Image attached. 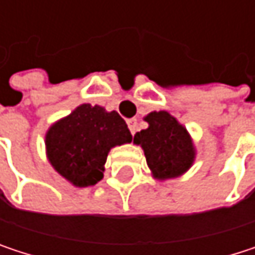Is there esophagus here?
<instances>
[{"label": "esophagus", "instance_id": "esophagus-1", "mask_svg": "<svg viewBox=\"0 0 255 255\" xmlns=\"http://www.w3.org/2000/svg\"><path fill=\"white\" fill-rule=\"evenodd\" d=\"M127 124L128 128H129V131H131V134H135V131H137V128H138L137 120H135V118H131V120H128Z\"/></svg>", "mask_w": 255, "mask_h": 255}]
</instances>
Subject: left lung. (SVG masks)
<instances>
[{
    "label": "left lung",
    "mask_w": 255,
    "mask_h": 255,
    "mask_svg": "<svg viewBox=\"0 0 255 255\" xmlns=\"http://www.w3.org/2000/svg\"><path fill=\"white\" fill-rule=\"evenodd\" d=\"M144 121L149 127L135 132L132 143L141 146L153 178L168 180L183 176L196 158L189 131L167 111L150 112Z\"/></svg>",
    "instance_id": "8db88e82"
}]
</instances>
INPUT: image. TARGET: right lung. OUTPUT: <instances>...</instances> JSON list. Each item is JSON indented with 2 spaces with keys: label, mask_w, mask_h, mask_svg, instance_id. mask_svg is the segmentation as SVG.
<instances>
[{
  "label": "right lung",
  "mask_w": 255,
  "mask_h": 255,
  "mask_svg": "<svg viewBox=\"0 0 255 255\" xmlns=\"http://www.w3.org/2000/svg\"><path fill=\"white\" fill-rule=\"evenodd\" d=\"M131 138L118 112L82 103L48 128L45 152L62 177L77 187H88L103 178L111 149L129 143Z\"/></svg>",
  "instance_id": "1"
}]
</instances>
